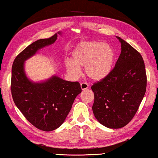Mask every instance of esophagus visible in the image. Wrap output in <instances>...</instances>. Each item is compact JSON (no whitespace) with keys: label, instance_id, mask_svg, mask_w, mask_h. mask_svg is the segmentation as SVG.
I'll return each mask as SVG.
<instances>
[{"label":"esophagus","instance_id":"obj_1","mask_svg":"<svg viewBox=\"0 0 158 158\" xmlns=\"http://www.w3.org/2000/svg\"><path fill=\"white\" fill-rule=\"evenodd\" d=\"M81 87L82 90H85V89H87V88L89 87V85H88L87 83H81Z\"/></svg>","mask_w":158,"mask_h":158}]
</instances>
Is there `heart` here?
I'll return each instance as SVG.
<instances>
[{"instance_id":"obj_1","label":"heart","mask_w":158,"mask_h":158,"mask_svg":"<svg viewBox=\"0 0 158 158\" xmlns=\"http://www.w3.org/2000/svg\"><path fill=\"white\" fill-rule=\"evenodd\" d=\"M72 61L66 63V69L71 76L81 74V67L90 80L100 82L111 73L116 60L114 49L109 44L96 40L82 41L77 44L71 53Z\"/></svg>"}]
</instances>
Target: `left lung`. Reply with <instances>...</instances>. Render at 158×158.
<instances>
[{"mask_svg":"<svg viewBox=\"0 0 158 158\" xmlns=\"http://www.w3.org/2000/svg\"><path fill=\"white\" fill-rule=\"evenodd\" d=\"M121 51L106 78L94 84L92 110L99 123L109 128L126 126L145 95L146 75L142 55L119 37Z\"/></svg>","mask_w":158,"mask_h":158,"instance_id":"obj_1","label":"left lung"}]
</instances>
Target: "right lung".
Here are the masks:
<instances>
[{
    "label": "right lung",
    "mask_w": 158,
    "mask_h": 158,
    "mask_svg": "<svg viewBox=\"0 0 158 158\" xmlns=\"http://www.w3.org/2000/svg\"><path fill=\"white\" fill-rule=\"evenodd\" d=\"M58 35L62 33L58 32ZM57 38L55 34L33 42L16 56L12 68L11 92L16 106L30 123L44 131H52L62 125L75 98L82 92L78 82L64 81L55 75L37 82L27 76L25 62L55 43Z\"/></svg>",
    "instance_id": "1"
}]
</instances>
